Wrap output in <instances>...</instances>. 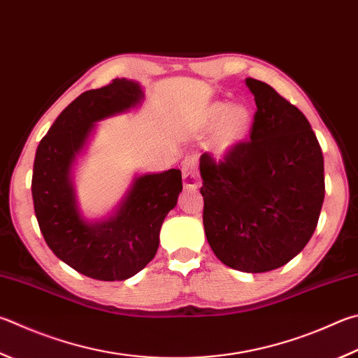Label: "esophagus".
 Returning <instances> with one entry per match:
<instances>
[{
    "label": "esophagus",
    "instance_id": "34e87169",
    "mask_svg": "<svg viewBox=\"0 0 358 358\" xmlns=\"http://www.w3.org/2000/svg\"><path fill=\"white\" fill-rule=\"evenodd\" d=\"M181 172H183V186L186 189H196L199 186L197 162L194 159H185L181 164Z\"/></svg>",
    "mask_w": 358,
    "mask_h": 358
}]
</instances>
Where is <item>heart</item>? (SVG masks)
Instances as JSON below:
<instances>
[{
	"instance_id": "b5f03b06",
	"label": "heart",
	"mask_w": 358,
	"mask_h": 358,
	"mask_svg": "<svg viewBox=\"0 0 358 358\" xmlns=\"http://www.w3.org/2000/svg\"><path fill=\"white\" fill-rule=\"evenodd\" d=\"M252 125L253 111L245 103H235L230 106L227 103H214L201 117V128L205 131L218 127L213 134L211 150L219 158L241 147L249 138Z\"/></svg>"
}]
</instances>
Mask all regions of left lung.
Instances as JSON below:
<instances>
[{"mask_svg": "<svg viewBox=\"0 0 358 358\" xmlns=\"http://www.w3.org/2000/svg\"><path fill=\"white\" fill-rule=\"evenodd\" d=\"M255 96L250 141L214 161L200 157L203 227L220 262L243 272L287 264L316 230L324 192V157L299 109L263 81L247 78Z\"/></svg>", "mask_w": 358, "mask_h": 358, "instance_id": "obj_1", "label": "left lung"}]
</instances>
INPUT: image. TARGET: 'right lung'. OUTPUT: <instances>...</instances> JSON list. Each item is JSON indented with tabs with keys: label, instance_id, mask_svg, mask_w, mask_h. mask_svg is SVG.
<instances>
[{
	"label": "right lung",
	"instance_id": "add662e5",
	"mask_svg": "<svg viewBox=\"0 0 358 358\" xmlns=\"http://www.w3.org/2000/svg\"><path fill=\"white\" fill-rule=\"evenodd\" d=\"M136 81L115 78L105 87L81 94L64 109L37 147L32 200L45 243L70 268L95 280H125L152 262L159 230L183 189L180 169L136 177L119 210L90 224L76 205L71 166L95 122L139 105Z\"/></svg>",
	"mask_w": 358,
	"mask_h": 358
}]
</instances>
